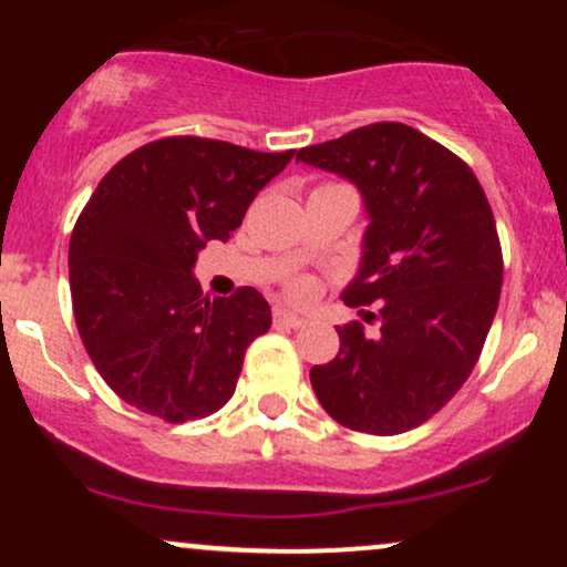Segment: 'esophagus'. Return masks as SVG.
Instances as JSON below:
<instances>
[{"instance_id": "esophagus-1", "label": "esophagus", "mask_w": 567, "mask_h": 567, "mask_svg": "<svg viewBox=\"0 0 567 567\" xmlns=\"http://www.w3.org/2000/svg\"><path fill=\"white\" fill-rule=\"evenodd\" d=\"M275 322L279 324V328H301V324L306 322V317L298 315V311L285 309V306H277V309H275Z\"/></svg>"}]
</instances>
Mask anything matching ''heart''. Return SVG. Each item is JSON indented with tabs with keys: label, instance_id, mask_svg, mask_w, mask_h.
Returning a JSON list of instances; mask_svg holds the SVG:
<instances>
[{
	"label": "heart",
	"instance_id": "obj_1",
	"mask_svg": "<svg viewBox=\"0 0 567 567\" xmlns=\"http://www.w3.org/2000/svg\"><path fill=\"white\" fill-rule=\"evenodd\" d=\"M311 290V285L306 282V279H292L290 282V292L292 296H306V292Z\"/></svg>",
	"mask_w": 567,
	"mask_h": 567
}]
</instances>
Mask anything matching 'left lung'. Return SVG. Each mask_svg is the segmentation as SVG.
<instances>
[{"instance_id":"left-lung-1","label":"left lung","mask_w":567,"mask_h":567,"mask_svg":"<svg viewBox=\"0 0 567 567\" xmlns=\"http://www.w3.org/2000/svg\"><path fill=\"white\" fill-rule=\"evenodd\" d=\"M351 181L365 202L360 269L343 288L360 322L311 368L317 400L354 432L424 424L470 379L498 309L496 220L466 162L402 122H373L296 154Z\"/></svg>"}]
</instances>
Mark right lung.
Here are the masks:
<instances>
[{
    "label": "right lung",
    "mask_w": 567,
    "mask_h": 567,
    "mask_svg": "<svg viewBox=\"0 0 567 567\" xmlns=\"http://www.w3.org/2000/svg\"><path fill=\"white\" fill-rule=\"evenodd\" d=\"M292 154L181 135L103 175L71 231V301L90 360L127 405L184 424L231 400L271 309L256 288L207 301L194 264Z\"/></svg>",
    "instance_id": "1"
}]
</instances>
